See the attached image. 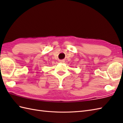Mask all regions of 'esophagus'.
Wrapping results in <instances>:
<instances>
[{
	"instance_id": "34e87169",
	"label": "esophagus",
	"mask_w": 123,
	"mask_h": 123,
	"mask_svg": "<svg viewBox=\"0 0 123 123\" xmlns=\"http://www.w3.org/2000/svg\"><path fill=\"white\" fill-rule=\"evenodd\" d=\"M60 62H64V60H60Z\"/></svg>"
}]
</instances>
